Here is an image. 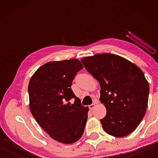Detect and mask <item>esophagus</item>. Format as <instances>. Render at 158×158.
<instances>
[{"instance_id":"1","label":"esophagus","mask_w":158,"mask_h":158,"mask_svg":"<svg viewBox=\"0 0 158 158\" xmlns=\"http://www.w3.org/2000/svg\"><path fill=\"white\" fill-rule=\"evenodd\" d=\"M95 102L92 104V105H89V109H90V110H92V109H93L95 108Z\"/></svg>"}]
</instances>
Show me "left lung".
<instances>
[{
    "label": "left lung",
    "mask_w": 158,
    "mask_h": 158,
    "mask_svg": "<svg viewBox=\"0 0 158 158\" xmlns=\"http://www.w3.org/2000/svg\"><path fill=\"white\" fill-rule=\"evenodd\" d=\"M81 61L100 83V101L106 109L100 120L103 129L116 137L130 135L139 125L148 106L149 85L142 70L113 53L96 54Z\"/></svg>",
    "instance_id": "obj_1"
}]
</instances>
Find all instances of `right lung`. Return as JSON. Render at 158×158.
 Returning a JSON list of instances; mask_svg holds the SVG:
<instances>
[{"mask_svg":"<svg viewBox=\"0 0 158 158\" xmlns=\"http://www.w3.org/2000/svg\"><path fill=\"white\" fill-rule=\"evenodd\" d=\"M84 68L73 58L44 64L28 84L30 110L38 124L56 141L73 143L84 133L89 107L82 106L71 89L77 73ZM72 98L73 105L65 104Z\"/></svg>","mask_w":158,"mask_h":158,"instance_id":"obj_1","label":"right lung"}]
</instances>
